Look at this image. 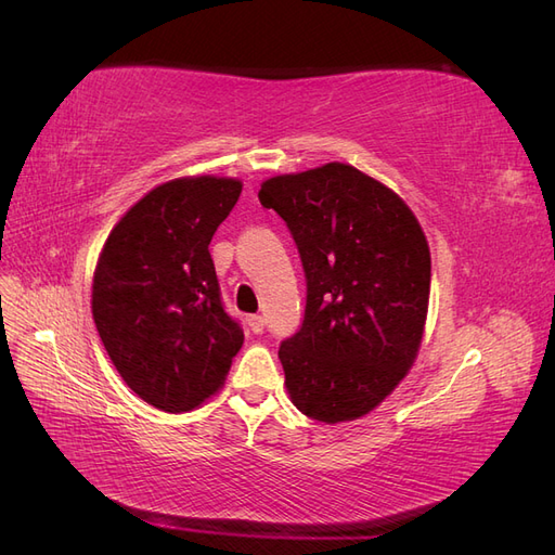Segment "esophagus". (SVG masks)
Returning a JSON list of instances; mask_svg holds the SVG:
<instances>
[{
	"label": "esophagus",
	"instance_id": "esophagus-1",
	"mask_svg": "<svg viewBox=\"0 0 555 555\" xmlns=\"http://www.w3.org/2000/svg\"><path fill=\"white\" fill-rule=\"evenodd\" d=\"M247 324H249L251 333H261L263 331V317L261 314H251V317H247Z\"/></svg>",
	"mask_w": 555,
	"mask_h": 555
}]
</instances>
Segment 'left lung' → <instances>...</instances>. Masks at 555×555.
I'll return each instance as SVG.
<instances>
[{
    "label": "left lung",
    "mask_w": 555,
    "mask_h": 555,
    "mask_svg": "<svg viewBox=\"0 0 555 555\" xmlns=\"http://www.w3.org/2000/svg\"><path fill=\"white\" fill-rule=\"evenodd\" d=\"M259 201L287 222L308 280L304 326L278 351L292 402L324 424L371 414L422 349V224L391 188L343 162L268 178Z\"/></svg>",
    "instance_id": "obj_1"
}]
</instances>
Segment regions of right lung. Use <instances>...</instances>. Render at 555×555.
Returning <instances> with one entry per match:
<instances>
[{
    "label": "right lung",
    "mask_w": 555,
    "mask_h": 555,
    "mask_svg": "<svg viewBox=\"0 0 555 555\" xmlns=\"http://www.w3.org/2000/svg\"><path fill=\"white\" fill-rule=\"evenodd\" d=\"M243 192L238 178L184 176L143 194L113 227L92 278V317L129 389L190 412L224 386L243 347L208 251Z\"/></svg>",
    "instance_id": "add662e5"
}]
</instances>
